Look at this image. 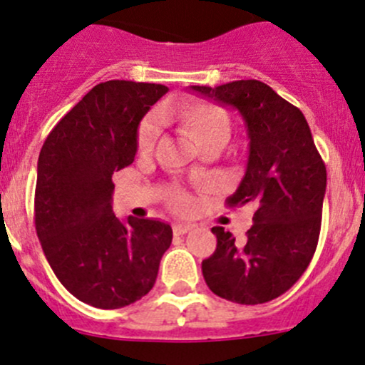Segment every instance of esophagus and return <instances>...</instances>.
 I'll list each match as a JSON object with an SVG mask.
<instances>
[{
	"instance_id": "esophagus-1",
	"label": "esophagus",
	"mask_w": 365,
	"mask_h": 365,
	"mask_svg": "<svg viewBox=\"0 0 365 365\" xmlns=\"http://www.w3.org/2000/svg\"><path fill=\"white\" fill-rule=\"evenodd\" d=\"M172 229H174V235H186L187 231L193 229V226L191 224H174Z\"/></svg>"
}]
</instances>
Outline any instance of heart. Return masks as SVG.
<instances>
[{
    "mask_svg": "<svg viewBox=\"0 0 365 365\" xmlns=\"http://www.w3.org/2000/svg\"><path fill=\"white\" fill-rule=\"evenodd\" d=\"M160 120L178 122L190 133V136L198 143L202 148L214 143H226L231 133L227 113L220 106L205 103V101H184L179 105H170L158 112ZM158 134V120L148 117L143 120L138 133V146L141 151H148L153 146ZM172 205L179 210L190 207V198L184 195H174Z\"/></svg>",
    "mask_w": 365,
    "mask_h": 365,
    "instance_id": "heart-1",
    "label": "heart"
}]
</instances>
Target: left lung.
<instances>
[{
	"label": "left lung",
	"instance_id": "obj_1",
	"mask_svg": "<svg viewBox=\"0 0 365 365\" xmlns=\"http://www.w3.org/2000/svg\"><path fill=\"white\" fill-rule=\"evenodd\" d=\"M191 89L235 106L243 117L250 139L247 172L226 203L255 207L245 237L212 227L217 248L202 262L205 282L217 297L235 304H265L288 292L312 260L321 232L326 165L300 108L267 84L248 79Z\"/></svg>",
	"mask_w": 365,
	"mask_h": 365
}]
</instances>
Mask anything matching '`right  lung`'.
I'll list each match as a JSON object with an SVG mask.
<instances>
[{
	"mask_svg": "<svg viewBox=\"0 0 365 365\" xmlns=\"http://www.w3.org/2000/svg\"><path fill=\"white\" fill-rule=\"evenodd\" d=\"M169 89L106 81L89 91L41 148L36 232L58 281L77 300L113 310L153 288L172 243L169 224L112 212V174L134 162L138 125Z\"/></svg>",
	"mask_w": 365,
	"mask_h": 365,
	"instance_id": "1",
	"label": "right lung"
}]
</instances>
